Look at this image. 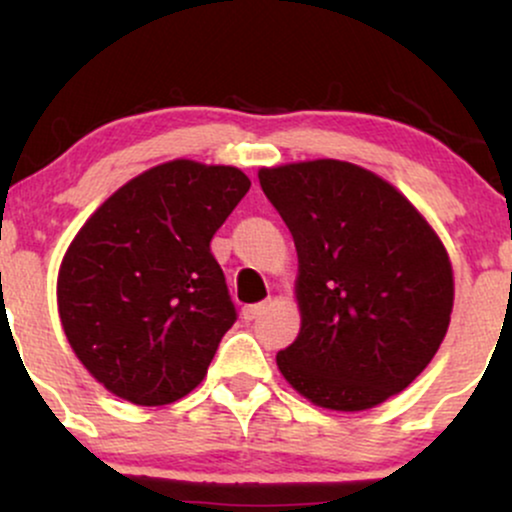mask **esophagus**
Segmentation results:
<instances>
[{"label":"esophagus","mask_w":512,"mask_h":512,"mask_svg":"<svg viewBox=\"0 0 512 512\" xmlns=\"http://www.w3.org/2000/svg\"><path fill=\"white\" fill-rule=\"evenodd\" d=\"M264 310H267V301L264 303H252V305H245L243 308V320L245 322H250V320H255V317H260Z\"/></svg>","instance_id":"obj_1"}]
</instances>
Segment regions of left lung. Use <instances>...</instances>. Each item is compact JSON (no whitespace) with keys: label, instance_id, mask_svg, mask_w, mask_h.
Masks as SVG:
<instances>
[{"label":"left lung","instance_id":"8db88e82","mask_svg":"<svg viewBox=\"0 0 512 512\" xmlns=\"http://www.w3.org/2000/svg\"><path fill=\"white\" fill-rule=\"evenodd\" d=\"M298 252L301 332L281 375L317 407L361 411L407 387L450 325L452 269L433 228L390 182L354 163L262 168Z\"/></svg>","mask_w":512,"mask_h":512}]
</instances>
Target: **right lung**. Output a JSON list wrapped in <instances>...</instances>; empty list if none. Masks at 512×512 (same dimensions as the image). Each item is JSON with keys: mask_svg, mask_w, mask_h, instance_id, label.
<instances>
[{"mask_svg": "<svg viewBox=\"0 0 512 512\" xmlns=\"http://www.w3.org/2000/svg\"><path fill=\"white\" fill-rule=\"evenodd\" d=\"M250 190L243 170L170 161L84 223L57 279L64 334L88 373L144 407L195 390L238 320L211 238Z\"/></svg>", "mask_w": 512, "mask_h": 512, "instance_id": "right-lung-1", "label": "right lung"}]
</instances>
